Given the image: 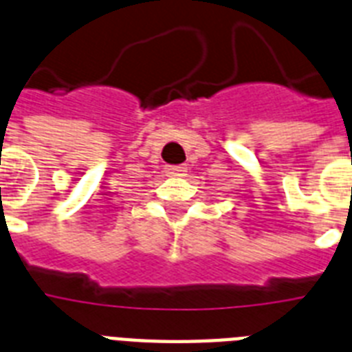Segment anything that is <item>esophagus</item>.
<instances>
[{
  "instance_id": "1",
  "label": "esophagus",
  "mask_w": 352,
  "mask_h": 352,
  "mask_svg": "<svg viewBox=\"0 0 352 352\" xmlns=\"http://www.w3.org/2000/svg\"><path fill=\"white\" fill-rule=\"evenodd\" d=\"M166 173H168V175H171V177L184 175L186 166H166Z\"/></svg>"
}]
</instances>
